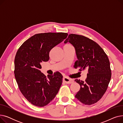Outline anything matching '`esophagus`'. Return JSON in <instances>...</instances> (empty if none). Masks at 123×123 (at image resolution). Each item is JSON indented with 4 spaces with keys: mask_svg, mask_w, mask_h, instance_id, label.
<instances>
[{
    "mask_svg": "<svg viewBox=\"0 0 123 123\" xmlns=\"http://www.w3.org/2000/svg\"><path fill=\"white\" fill-rule=\"evenodd\" d=\"M63 81L66 84H71V83H73L74 82V81L72 79H70L67 77H64Z\"/></svg>",
    "mask_w": 123,
    "mask_h": 123,
    "instance_id": "1",
    "label": "esophagus"
}]
</instances>
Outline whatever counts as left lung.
<instances>
[{
  "label": "left lung",
  "instance_id": "obj_1",
  "mask_svg": "<svg viewBox=\"0 0 123 123\" xmlns=\"http://www.w3.org/2000/svg\"><path fill=\"white\" fill-rule=\"evenodd\" d=\"M68 42L75 47L78 59L74 67L80 71L88 70L85 81L75 80L80 85L75 97L85 105L94 104L102 98L111 80L109 58L98 44L84 36L70 34L64 43Z\"/></svg>",
  "mask_w": 123,
  "mask_h": 123
}]
</instances>
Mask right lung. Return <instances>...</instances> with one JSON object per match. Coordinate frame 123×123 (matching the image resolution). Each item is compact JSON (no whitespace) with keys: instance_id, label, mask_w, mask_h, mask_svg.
Here are the masks:
<instances>
[{"instance_id":"add662e5","label":"right lung","mask_w":123,"mask_h":123,"mask_svg":"<svg viewBox=\"0 0 123 123\" xmlns=\"http://www.w3.org/2000/svg\"><path fill=\"white\" fill-rule=\"evenodd\" d=\"M68 33H38L25 41L14 59V76L20 92L31 104L42 107L58 93L63 76L59 72L46 77L41 72V63L49 60V52L67 38Z\"/></svg>"}]
</instances>
